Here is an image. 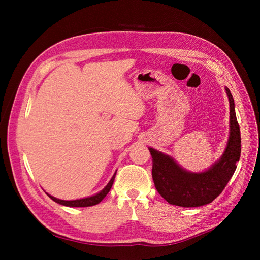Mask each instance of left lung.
I'll return each instance as SVG.
<instances>
[{"label": "left lung", "instance_id": "8db88e82", "mask_svg": "<svg viewBox=\"0 0 260 260\" xmlns=\"http://www.w3.org/2000/svg\"><path fill=\"white\" fill-rule=\"evenodd\" d=\"M230 103V137L221 158L208 170L193 174L185 171L169 157L148 148L153 158L152 177L156 190L171 205L199 207L221 194L237 169L241 156V131L234 111V100L225 88Z\"/></svg>", "mask_w": 260, "mask_h": 260}]
</instances>
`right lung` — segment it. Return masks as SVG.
I'll use <instances>...</instances> for the list:
<instances>
[{
    "instance_id": "obj_1",
    "label": "right lung",
    "mask_w": 260,
    "mask_h": 260,
    "mask_svg": "<svg viewBox=\"0 0 260 260\" xmlns=\"http://www.w3.org/2000/svg\"><path fill=\"white\" fill-rule=\"evenodd\" d=\"M115 176H116V172L115 175L113 176V178L109 181V183L102 190L100 193L90 196V198H85V199H81V200H75V201H62V200H58L56 198H54V196L49 195V198H51L54 202H56L60 205H64V206H69V207H89V206H93V205H96L99 204L102 200H103L105 196L107 195V193L109 192V190L112 188V185L114 183V180H115Z\"/></svg>"
}]
</instances>
